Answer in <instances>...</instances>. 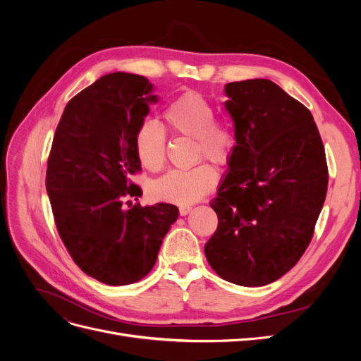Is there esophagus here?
Here are the masks:
<instances>
[{
    "instance_id": "1",
    "label": "esophagus",
    "mask_w": 361,
    "mask_h": 361,
    "mask_svg": "<svg viewBox=\"0 0 361 361\" xmlns=\"http://www.w3.org/2000/svg\"><path fill=\"white\" fill-rule=\"evenodd\" d=\"M191 211V206H179V214L183 216Z\"/></svg>"
}]
</instances>
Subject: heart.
<instances>
[{"mask_svg":"<svg viewBox=\"0 0 361 361\" xmlns=\"http://www.w3.org/2000/svg\"><path fill=\"white\" fill-rule=\"evenodd\" d=\"M164 120L173 134L195 138L197 158H207L216 166L232 161L238 137L226 120L215 118V108L197 92H185L166 106ZM141 166L158 171L167 161V134L155 120L140 123L134 138ZM218 182V173L209 162H200L188 170H171L152 185V195L161 202L180 206L192 204L211 192Z\"/></svg>","mask_w":361,"mask_h":361,"instance_id":"obj_1","label":"heart"}]
</instances>
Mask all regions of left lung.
<instances>
[{
    "label": "left lung",
    "mask_w": 361,
    "mask_h": 361,
    "mask_svg": "<svg viewBox=\"0 0 361 361\" xmlns=\"http://www.w3.org/2000/svg\"><path fill=\"white\" fill-rule=\"evenodd\" d=\"M238 147L211 207L218 227L204 255L221 279L264 286L307 250L325 202L329 167L309 108L269 80L226 85Z\"/></svg>",
    "instance_id": "1"
}]
</instances>
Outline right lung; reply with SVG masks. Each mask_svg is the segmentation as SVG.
I'll use <instances>...</instances> for the list:
<instances>
[{"label": "right lung", "instance_id": "add662e5", "mask_svg": "<svg viewBox=\"0 0 361 361\" xmlns=\"http://www.w3.org/2000/svg\"><path fill=\"white\" fill-rule=\"evenodd\" d=\"M150 90L145 76H101L68 102L48 157L45 183L61 241L81 271L110 286L146 277L178 220L170 203L129 202L141 195L134 138L157 101Z\"/></svg>", "mask_w": 361, "mask_h": 361}]
</instances>
